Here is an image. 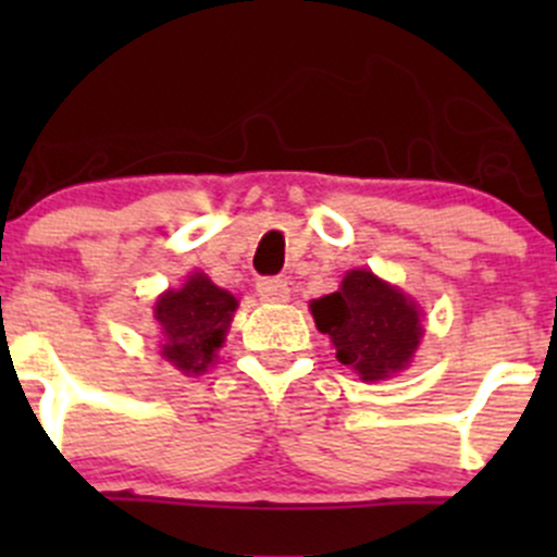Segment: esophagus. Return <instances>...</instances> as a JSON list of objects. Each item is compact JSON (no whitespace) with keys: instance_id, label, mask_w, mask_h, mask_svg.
<instances>
[{"instance_id":"1","label":"esophagus","mask_w":557,"mask_h":557,"mask_svg":"<svg viewBox=\"0 0 557 557\" xmlns=\"http://www.w3.org/2000/svg\"><path fill=\"white\" fill-rule=\"evenodd\" d=\"M256 290L263 301H285L290 296L288 280L283 277H261L256 283Z\"/></svg>"}]
</instances>
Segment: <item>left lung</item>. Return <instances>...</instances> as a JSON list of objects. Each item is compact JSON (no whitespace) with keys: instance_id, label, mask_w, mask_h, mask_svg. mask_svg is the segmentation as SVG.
Wrapping results in <instances>:
<instances>
[{"instance_id":"1","label":"left lung","mask_w":557,"mask_h":557,"mask_svg":"<svg viewBox=\"0 0 557 557\" xmlns=\"http://www.w3.org/2000/svg\"><path fill=\"white\" fill-rule=\"evenodd\" d=\"M312 314L334 342L336 361L363 380L401 372L423 336L414 301L367 269L347 272L339 290L312 301Z\"/></svg>"}]
</instances>
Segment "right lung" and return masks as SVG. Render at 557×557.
I'll use <instances>...</instances> for the list:
<instances>
[{"mask_svg":"<svg viewBox=\"0 0 557 557\" xmlns=\"http://www.w3.org/2000/svg\"><path fill=\"white\" fill-rule=\"evenodd\" d=\"M234 310L237 299L205 274H194L180 290H166L156 301V320L164 336L161 356L185 374L205 372L215 361Z\"/></svg>","mask_w":557,"mask_h":557,"instance_id":"1","label":"right lung"}]
</instances>
